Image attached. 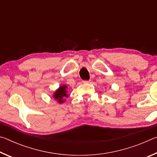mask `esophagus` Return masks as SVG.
I'll list each match as a JSON object with an SVG mask.
<instances>
[{"instance_id":"34e87169","label":"esophagus","mask_w":157,"mask_h":157,"mask_svg":"<svg viewBox=\"0 0 157 157\" xmlns=\"http://www.w3.org/2000/svg\"><path fill=\"white\" fill-rule=\"evenodd\" d=\"M90 81L91 80H84L83 83H89V82H90Z\"/></svg>"}]
</instances>
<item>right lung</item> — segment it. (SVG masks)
Listing matches in <instances>:
<instances>
[{
  "label": "right lung",
  "instance_id": "obj_1",
  "mask_svg": "<svg viewBox=\"0 0 157 157\" xmlns=\"http://www.w3.org/2000/svg\"><path fill=\"white\" fill-rule=\"evenodd\" d=\"M66 88L67 86H62L59 87V89H57L56 91H55L54 94V98L55 99L58 100V102L59 103H62L63 102V98L68 97V95L66 94Z\"/></svg>",
  "mask_w": 157,
  "mask_h": 157
}]
</instances>
